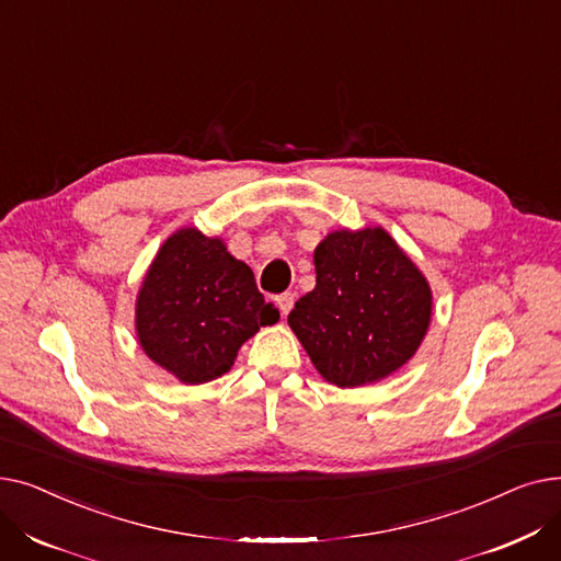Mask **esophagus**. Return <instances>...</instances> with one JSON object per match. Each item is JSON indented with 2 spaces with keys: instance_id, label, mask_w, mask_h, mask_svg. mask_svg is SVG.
Instances as JSON below:
<instances>
[{
  "instance_id": "34e87169",
  "label": "esophagus",
  "mask_w": 561,
  "mask_h": 561,
  "mask_svg": "<svg viewBox=\"0 0 561 561\" xmlns=\"http://www.w3.org/2000/svg\"><path fill=\"white\" fill-rule=\"evenodd\" d=\"M293 302H296V296H293V293H282V296L277 298V307H279V311H282L284 318H286L288 311L293 309Z\"/></svg>"
}]
</instances>
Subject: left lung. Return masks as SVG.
I'll return each instance as SVG.
<instances>
[{
  "label": "left lung",
  "mask_w": 561,
  "mask_h": 561,
  "mask_svg": "<svg viewBox=\"0 0 561 561\" xmlns=\"http://www.w3.org/2000/svg\"><path fill=\"white\" fill-rule=\"evenodd\" d=\"M313 263L316 288L296 302L288 325L322 379L339 389L375 385L416 355L432 288L387 229L330 231Z\"/></svg>",
  "instance_id": "left-lung-1"
}]
</instances>
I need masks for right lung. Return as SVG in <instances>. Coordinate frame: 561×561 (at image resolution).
<instances>
[{
  "label": "right lung",
  "mask_w": 561,
  "mask_h": 561,
  "mask_svg": "<svg viewBox=\"0 0 561 561\" xmlns=\"http://www.w3.org/2000/svg\"><path fill=\"white\" fill-rule=\"evenodd\" d=\"M136 339L157 366L182 385L225 375L241 345L279 311L265 302L250 265L227 252L220 236L195 227L170 233L136 296Z\"/></svg>",
  "instance_id": "1"
}]
</instances>
